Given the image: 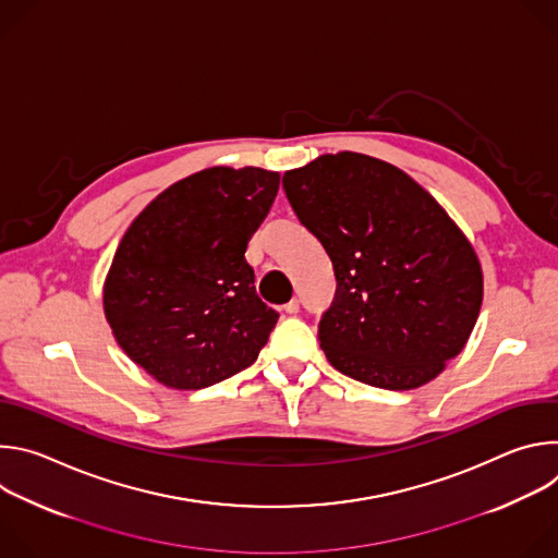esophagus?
Masks as SVG:
<instances>
[{
	"label": "esophagus",
	"mask_w": 558,
	"mask_h": 558,
	"mask_svg": "<svg viewBox=\"0 0 558 558\" xmlns=\"http://www.w3.org/2000/svg\"><path fill=\"white\" fill-rule=\"evenodd\" d=\"M284 311H287L289 315H295V313L300 311V302H298V300H291V302H287V304H284Z\"/></svg>",
	"instance_id": "esophagus-1"
}]
</instances>
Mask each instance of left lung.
<instances>
[{"label":"left lung","instance_id":"obj_1","mask_svg":"<svg viewBox=\"0 0 558 558\" xmlns=\"http://www.w3.org/2000/svg\"><path fill=\"white\" fill-rule=\"evenodd\" d=\"M282 187L333 263L336 298L317 325L327 360L388 390L435 379L484 300L465 233L417 181L366 154L317 156L284 172Z\"/></svg>","mask_w":558,"mask_h":558}]
</instances>
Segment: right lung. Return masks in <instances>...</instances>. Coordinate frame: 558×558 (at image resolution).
I'll list each match as a JSON object with an SVG mask.
<instances>
[{
	"label": "right lung",
	"instance_id": "1",
	"mask_svg": "<svg viewBox=\"0 0 558 558\" xmlns=\"http://www.w3.org/2000/svg\"><path fill=\"white\" fill-rule=\"evenodd\" d=\"M280 174L207 168L158 194L128 227L104 282L106 320L158 384L198 390L256 362L278 313L254 287L247 243Z\"/></svg>",
	"mask_w": 558,
	"mask_h": 558
}]
</instances>
